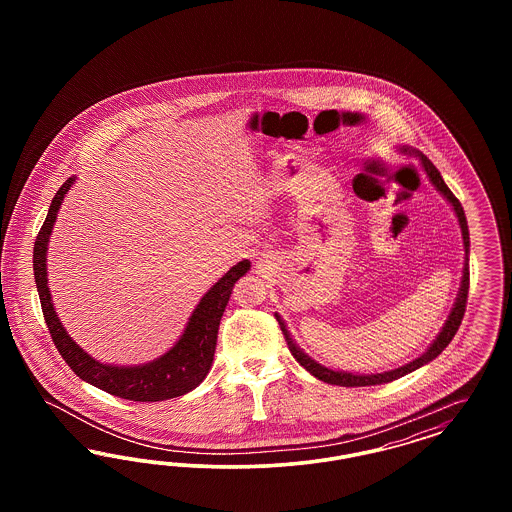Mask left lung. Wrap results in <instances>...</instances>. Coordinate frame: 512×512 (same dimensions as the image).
<instances>
[{"label":"left lung","mask_w":512,"mask_h":512,"mask_svg":"<svg viewBox=\"0 0 512 512\" xmlns=\"http://www.w3.org/2000/svg\"><path fill=\"white\" fill-rule=\"evenodd\" d=\"M403 151H405V153H416L414 149H409V147H403ZM420 159H422V167H424L426 174L430 176L432 184H434L439 192L447 197V201L453 205V209H455V213H457V217H459L461 230H463L466 265H464L463 286H461V292H459V297H457V303H455L451 315L447 318L443 330L439 332L438 338L428 347L426 353H422L418 359H414L413 363H409V365L395 368V370H390V372H382V374H368V376H363V374H351V372H338V370H330V368H326V366L318 365L317 361H313L311 357H307V355L293 343L292 338H290V332H288V328H286V324L282 322V318L276 315V320H278V324H280V328H282V334H284V338H286V343H288V347H290L295 361L303 366L305 370H309L315 378L322 380V382H328V384H334V386H343V388L376 386V384H388V382H393V380H397V378H401V376L413 372L416 368H420V366L434 361L439 353L449 345V341L453 340V336L457 334V330H459V326H461V322H463L464 311H466V299H468V288H470V272H468V245H470V238H468V226H466L463 205H461V201L453 195V192L447 188V184L443 182V178H441L438 169L434 167V163H432L430 159H426L424 155H420Z\"/></svg>","instance_id":"1"}]
</instances>
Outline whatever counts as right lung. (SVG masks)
I'll return each instance as SVG.
<instances>
[{
  "instance_id": "right-lung-1",
  "label": "right lung",
  "mask_w": 512,
  "mask_h": 512,
  "mask_svg": "<svg viewBox=\"0 0 512 512\" xmlns=\"http://www.w3.org/2000/svg\"><path fill=\"white\" fill-rule=\"evenodd\" d=\"M74 178H69L49 205L48 217L44 220L36 242H34V278L42 303V313L48 324L51 340L55 343L59 355L65 363L73 368L74 374L84 382L107 391L115 397L130 401H163L197 388L213 363L217 334H219L220 317L230 299L234 284L249 270V261H242L230 268L219 282L205 293L195 307L192 318L182 334V338L165 353L161 359L142 366L101 365L84 353L65 332L53 303L49 297L48 272H46V251H48L49 234L57 211L63 203V197L69 192Z\"/></svg>"
}]
</instances>
